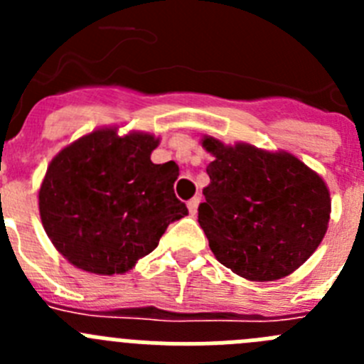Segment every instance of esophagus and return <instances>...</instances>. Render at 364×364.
<instances>
[{"label":"esophagus","mask_w":364,"mask_h":364,"mask_svg":"<svg viewBox=\"0 0 364 364\" xmlns=\"http://www.w3.org/2000/svg\"><path fill=\"white\" fill-rule=\"evenodd\" d=\"M198 204H200V198H198V197H193L191 200L188 202V210H189V213H191V215H195V213H197V210H198Z\"/></svg>","instance_id":"1"}]
</instances>
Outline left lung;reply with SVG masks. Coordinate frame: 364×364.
<instances>
[{"label":"left lung","mask_w":364,"mask_h":364,"mask_svg":"<svg viewBox=\"0 0 364 364\" xmlns=\"http://www.w3.org/2000/svg\"><path fill=\"white\" fill-rule=\"evenodd\" d=\"M213 156L198 224L215 259L246 281L288 277L319 247L332 200L326 182L290 151L204 134Z\"/></svg>","instance_id":"obj_1"}]
</instances>
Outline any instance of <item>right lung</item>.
Here are the masks:
<instances>
[{
	"mask_svg": "<svg viewBox=\"0 0 364 364\" xmlns=\"http://www.w3.org/2000/svg\"><path fill=\"white\" fill-rule=\"evenodd\" d=\"M160 138L98 127L50 160L38 189L43 230L70 264L124 275L159 246L173 220L188 215L175 197V162L153 164Z\"/></svg>",
	"mask_w": 364,
	"mask_h": 364,
	"instance_id": "1",
	"label": "right lung"
}]
</instances>
